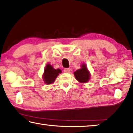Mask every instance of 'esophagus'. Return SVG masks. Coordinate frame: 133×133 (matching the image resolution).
Returning a JSON list of instances; mask_svg holds the SVG:
<instances>
[{
  "mask_svg": "<svg viewBox=\"0 0 133 133\" xmlns=\"http://www.w3.org/2000/svg\"><path fill=\"white\" fill-rule=\"evenodd\" d=\"M70 71V69H64V72H69Z\"/></svg>",
  "mask_w": 133,
  "mask_h": 133,
  "instance_id": "obj_1",
  "label": "esophagus"
}]
</instances>
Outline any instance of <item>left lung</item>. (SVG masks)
<instances>
[{"label": "left lung", "mask_w": 133, "mask_h": 133, "mask_svg": "<svg viewBox=\"0 0 133 133\" xmlns=\"http://www.w3.org/2000/svg\"><path fill=\"white\" fill-rule=\"evenodd\" d=\"M75 79L80 83H87L90 79V74L85 64L81 65V68L74 72Z\"/></svg>", "instance_id": "obj_1"}]
</instances>
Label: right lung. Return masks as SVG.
Listing matches in <instances>:
<instances>
[{"label":"right lung","mask_w":133,"mask_h":133,"mask_svg":"<svg viewBox=\"0 0 133 133\" xmlns=\"http://www.w3.org/2000/svg\"><path fill=\"white\" fill-rule=\"evenodd\" d=\"M62 72V70L59 69H55L51 64H47L44 70L43 79L45 84L49 85L55 82V80L58 77L59 74Z\"/></svg>","instance_id":"obj_1"}]
</instances>
